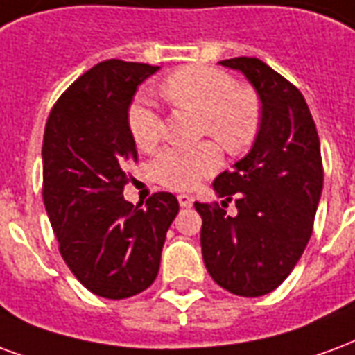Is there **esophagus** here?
<instances>
[{
	"mask_svg": "<svg viewBox=\"0 0 355 355\" xmlns=\"http://www.w3.org/2000/svg\"><path fill=\"white\" fill-rule=\"evenodd\" d=\"M178 200H180L181 208H191L193 202H195V196L187 195V193H181V195H178Z\"/></svg>",
	"mask_w": 355,
	"mask_h": 355,
	"instance_id": "34e87169",
	"label": "esophagus"
}]
</instances>
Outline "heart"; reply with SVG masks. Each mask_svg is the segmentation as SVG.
I'll list each match as a JSON object with an SVG mask.
<instances>
[{"instance_id": "heart-1", "label": "heart", "mask_w": 355, "mask_h": 355, "mask_svg": "<svg viewBox=\"0 0 355 355\" xmlns=\"http://www.w3.org/2000/svg\"><path fill=\"white\" fill-rule=\"evenodd\" d=\"M162 94L174 107L200 113L198 130L209 134L231 155L245 153L261 130L259 96L223 69L185 66L168 75ZM128 128L141 151H153L162 138L164 123L151 100L138 98L128 111ZM221 166V149L214 141L189 147H166L151 162L155 181L168 189H193Z\"/></svg>"}]
</instances>
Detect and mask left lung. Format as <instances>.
Returning a JSON list of instances; mask_svg holds the SVG:
<instances>
[{
  "mask_svg": "<svg viewBox=\"0 0 355 355\" xmlns=\"http://www.w3.org/2000/svg\"><path fill=\"white\" fill-rule=\"evenodd\" d=\"M219 64L252 83L263 119L250 153L214 181L217 195L234 198L236 216L195 202L202 257L223 289L261 297L286 280L312 236L323 187L320 138L301 90L265 62L240 56Z\"/></svg>",
  "mask_w": 355,
  "mask_h": 355,
  "instance_id": "8db88e82",
  "label": "left lung"
}]
</instances>
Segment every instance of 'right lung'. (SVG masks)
<instances>
[{
    "mask_svg": "<svg viewBox=\"0 0 355 355\" xmlns=\"http://www.w3.org/2000/svg\"><path fill=\"white\" fill-rule=\"evenodd\" d=\"M159 66L105 60L54 103L43 136V202L60 255L89 291L126 299L151 286L180 211L172 193L124 200V166L138 160L128 107Z\"/></svg>",
    "mask_w": 355,
    "mask_h": 355,
    "instance_id": "obj_1",
    "label": "right lung"
}]
</instances>
